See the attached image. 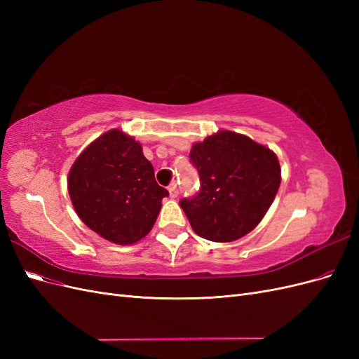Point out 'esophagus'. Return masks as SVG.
Masks as SVG:
<instances>
[{
  "instance_id": "esophagus-1",
  "label": "esophagus",
  "mask_w": 359,
  "mask_h": 359,
  "mask_svg": "<svg viewBox=\"0 0 359 359\" xmlns=\"http://www.w3.org/2000/svg\"><path fill=\"white\" fill-rule=\"evenodd\" d=\"M168 190H169L170 198H177V196H178V186H177V182H172V184H169Z\"/></svg>"
}]
</instances>
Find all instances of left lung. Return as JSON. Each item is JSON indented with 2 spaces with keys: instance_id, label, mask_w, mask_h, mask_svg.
<instances>
[{
  "instance_id": "left-lung-1",
  "label": "left lung",
  "mask_w": 359,
  "mask_h": 359,
  "mask_svg": "<svg viewBox=\"0 0 359 359\" xmlns=\"http://www.w3.org/2000/svg\"><path fill=\"white\" fill-rule=\"evenodd\" d=\"M190 161L201 186L180 205L193 231L215 243H231L253 231L280 187L273 151L244 135L219 132L193 145Z\"/></svg>"
}]
</instances>
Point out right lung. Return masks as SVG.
<instances>
[{"mask_svg":"<svg viewBox=\"0 0 359 359\" xmlns=\"http://www.w3.org/2000/svg\"><path fill=\"white\" fill-rule=\"evenodd\" d=\"M69 194L81 220L107 241L133 244L154 226L161 199L169 196L154 178L142 147L111 130L85 148L69 173Z\"/></svg>","mask_w":359,"mask_h":359,"instance_id":"add662e5","label":"right lung"}]
</instances>
